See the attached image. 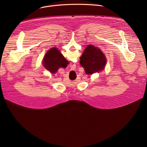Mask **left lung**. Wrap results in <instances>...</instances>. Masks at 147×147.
I'll return each mask as SVG.
<instances>
[{
    "mask_svg": "<svg viewBox=\"0 0 147 147\" xmlns=\"http://www.w3.org/2000/svg\"><path fill=\"white\" fill-rule=\"evenodd\" d=\"M80 59V64L88 74L102 71L107 62L105 56L101 49L91 45L84 49Z\"/></svg>",
    "mask_w": 147,
    "mask_h": 147,
    "instance_id": "1",
    "label": "left lung"
}]
</instances>
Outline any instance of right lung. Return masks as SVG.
Returning a JSON list of instances; mask_svg holds the SVG:
<instances>
[{"label": "right lung", "mask_w": 147, "mask_h": 147, "mask_svg": "<svg viewBox=\"0 0 147 147\" xmlns=\"http://www.w3.org/2000/svg\"><path fill=\"white\" fill-rule=\"evenodd\" d=\"M43 64L51 73H55L59 68H66L68 62L57 48L49 49L43 58Z\"/></svg>", "instance_id": "right-lung-1"}]
</instances>
